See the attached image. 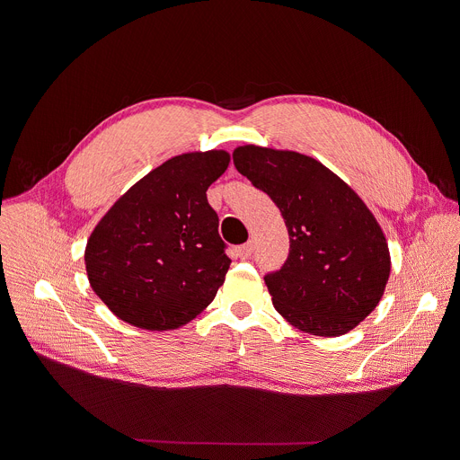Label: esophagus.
Segmentation results:
<instances>
[{"label":"esophagus","mask_w":460,"mask_h":460,"mask_svg":"<svg viewBox=\"0 0 460 460\" xmlns=\"http://www.w3.org/2000/svg\"><path fill=\"white\" fill-rule=\"evenodd\" d=\"M252 252H253V243H246L243 246H238V250H236L240 259H248L252 255Z\"/></svg>","instance_id":"esophagus-1"}]
</instances>
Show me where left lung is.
<instances>
[{
    "label": "left lung",
    "mask_w": 460,
    "mask_h": 460,
    "mask_svg": "<svg viewBox=\"0 0 460 460\" xmlns=\"http://www.w3.org/2000/svg\"><path fill=\"white\" fill-rule=\"evenodd\" d=\"M233 162L269 193L288 231L287 261L264 276L276 311L313 335L350 332L376 307L390 278L388 244L371 210L305 155L244 145Z\"/></svg>",
    "instance_id": "obj_1"
}]
</instances>
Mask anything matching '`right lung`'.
Masks as SVG:
<instances>
[{
    "label": "right lung",
    "mask_w": 460,
    "mask_h": 460,
    "mask_svg": "<svg viewBox=\"0 0 460 460\" xmlns=\"http://www.w3.org/2000/svg\"><path fill=\"white\" fill-rule=\"evenodd\" d=\"M227 165L226 151L167 160L94 227L85 248L87 278L120 321L175 330L214 300L231 259L207 190Z\"/></svg>",
    "instance_id": "1"
}]
</instances>
